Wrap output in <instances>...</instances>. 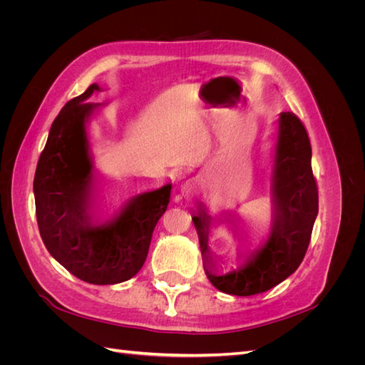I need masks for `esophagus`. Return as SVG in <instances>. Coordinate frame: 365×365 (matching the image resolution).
<instances>
[{
    "label": "esophagus",
    "instance_id": "esophagus-1",
    "mask_svg": "<svg viewBox=\"0 0 365 365\" xmlns=\"http://www.w3.org/2000/svg\"><path fill=\"white\" fill-rule=\"evenodd\" d=\"M187 189H189V190H190V185H187Z\"/></svg>",
    "mask_w": 365,
    "mask_h": 365
}]
</instances>
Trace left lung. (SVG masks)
Instances as JSON below:
<instances>
[{"label": "left lung", "instance_id": "8db88e82", "mask_svg": "<svg viewBox=\"0 0 365 365\" xmlns=\"http://www.w3.org/2000/svg\"><path fill=\"white\" fill-rule=\"evenodd\" d=\"M312 149L302 121L292 113H282L277 120L272 169V217L268 237L254 251L239 247V256H248L236 269L224 271L222 257L208 247L210 227L215 217L200 202L192 220L200 237L204 271L216 289L230 295L250 297L269 291L297 271L311 242L318 215V189L312 173ZM240 240L244 220L239 216L217 220Z\"/></svg>", "mask_w": 365, "mask_h": 365}]
</instances>
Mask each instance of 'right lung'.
Wrapping results in <instances>:
<instances>
[{"label":"right lung","instance_id":"obj_1","mask_svg":"<svg viewBox=\"0 0 365 365\" xmlns=\"http://www.w3.org/2000/svg\"><path fill=\"white\" fill-rule=\"evenodd\" d=\"M97 83L65 105L48 132L33 181L43 245L62 267L91 284L134 277L145 263L152 233L168 210L172 182L130 196L108 219L101 216L102 184L88 138L102 103H88Z\"/></svg>","mask_w":365,"mask_h":365}]
</instances>
